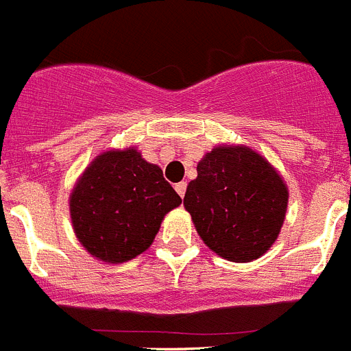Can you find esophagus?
<instances>
[{
    "label": "esophagus",
    "instance_id": "obj_1",
    "mask_svg": "<svg viewBox=\"0 0 351 351\" xmlns=\"http://www.w3.org/2000/svg\"><path fill=\"white\" fill-rule=\"evenodd\" d=\"M175 191L178 192L180 197H183V195H185V191H187V183H185V182L176 183V185H175Z\"/></svg>",
    "mask_w": 351,
    "mask_h": 351
}]
</instances>
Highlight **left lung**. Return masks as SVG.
I'll use <instances>...</instances> for the list:
<instances>
[{"label":"left lung","mask_w":351,"mask_h":351,"mask_svg":"<svg viewBox=\"0 0 351 351\" xmlns=\"http://www.w3.org/2000/svg\"><path fill=\"white\" fill-rule=\"evenodd\" d=\"M287 204L282 175L246 145H217L204 154L183 197L204 245L230 262H252L269 250Z\"/></svg>","instance_id":"1"}]
</instances>
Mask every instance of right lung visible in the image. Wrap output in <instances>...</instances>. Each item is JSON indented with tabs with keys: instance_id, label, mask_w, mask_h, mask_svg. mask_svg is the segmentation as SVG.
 Segmentation results:
<instances>
[{
	"instance_id": "right-lung-1",
	"label": "right lung",
	"mask_w": 351,
	"mask_h": 351,
	"mask_svg": "<svg viewBox=\"0 0 351 351\" xmlns=\"http://www.w3.org/2000/svg\"><path fill=\"white\" fill-rule=\"evenodd\" d=\"M182 199L162 169L134 147L112 148L93 159L69 195V215L80 245L93 257L122 264L152 245L164 217Z\"/></svg>"
}]
</instances>
